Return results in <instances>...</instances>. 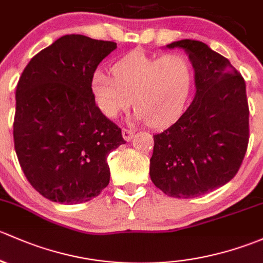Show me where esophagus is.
I'll return each mask as SVG.
<instances>
[{
  "label": "esophagus",
  "mask_w": 263,
  "mask_h": 263,
  "mask_svg": "<svg viewBox=\"0 0 263 263\" xmlns=\"http://www.w3.org/2000/svg\"><path fill=\"white\" fill-rule=\"evenodd\" d=\"M121 134H123V138L126 140V142H130L133 139V134H134V133L129 130V129H123V130H121Z\"/></svg>",
  "instance_id": "1"
}]
</instances>
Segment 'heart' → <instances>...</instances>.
<instances>
[{
    "instance_id": "obj_1",
    "label": "heart",
    "mask_w": 263,
    "mask_h": 263,
    "mask_svg": "<svg viewBox=\"0 0 263 263\" xmlns=\"http://www.w3.org/2000/svg\"><path fill=\"white\" fill-rule=\"evenodd\" d=\"M114 77L102 71L92 76L95 102L107 119L132 105L134 119L162 128L183 111L194 83V68L181 53L149 55L133 50L112 66Z\"/></svg>"
}]
</instances>
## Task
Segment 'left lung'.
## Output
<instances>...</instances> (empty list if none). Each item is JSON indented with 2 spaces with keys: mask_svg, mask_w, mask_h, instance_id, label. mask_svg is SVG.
Returning a JSON list of instances; mask_svg holds the SVG:
<instances>
[{
  "mask_svg": "<svg viewBox=\"0 0 263 263\" xmlns=\"http://www.w3.org/2000/svg\"><path fill=\"white\" fill-rule=\"evenodd\" d=\"M166 48L186 51L196 92L181 118L153 135L149 175L168 196L190 199L226 185L242 164L250 139L246 83L205 43L183 39Z\"/></svg>",
  "mask_w": 263,
  "mask_h": 263,
  "instance_id": "left-lung-1",
  "label": "left lung"
}]
</instances>
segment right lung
<instances>
[{
    "label": "right lung",
    "instance_id": "1",
    "mask_svg": "<svg viewBox=\"0 0 263 263\" xmlns=\"http://www.w3.org/2000/svg\"><path fill=\"white\" fill-rule=\"evenodd\" d=\"M116 43L64 35L32 57L16 87L13 142L30 185L50 201L73 205L110 182L107 156L125 140L91 88Z\"/></svg>",
    "mask_w": 263,
    "mask_h": 263
}]
</instances>
